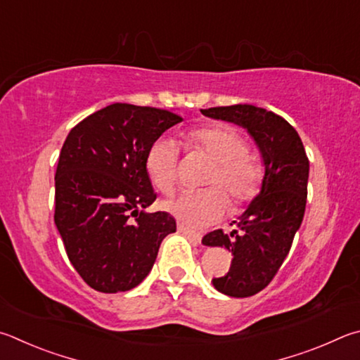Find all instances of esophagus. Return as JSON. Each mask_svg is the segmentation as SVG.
<instances>
[{"label":"esophagus","mask_w":360,"mask_h":360,"mask_svg":"<svg viewBox=\"0 0 360 360\" xmlns=\"http://www.w3.org/2000/svg\"><path fill=\"white\" fill-rule=\"evenodd\" d=\"M178 231L182 233V234H186L187 238L193 239L195 243H200V240H201V233L195 231V230H192V228H188V226H184L182 224H178Z\"/></svg>","instance_id":"obj_1"}]
</instances>
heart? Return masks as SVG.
Masks as SVG:
<instances>
[{
  "label": "heart",
  "instance_id": "obj_1",
  "mask_svg": "<svg viewBox=\"0 0 360 360\" xmlns=\"http://www.w3.org/2000/svg\"><path fill=\"white\" fill-rule=\"evenodd\" d=\"M187 151L201 153L212 160L198 192H186L167 201L163 207L182 224L207 226L226 212L230 200L243 207L258 197L264 181V168L248 151L240 130L226 124H205L184 134ZM145 167L154 187L172 195L179 179V149L173 140L158 139L148 148Z\"/></svg>",
  "mask_w": 360,
  "mask_h": 360
}]
</instances>
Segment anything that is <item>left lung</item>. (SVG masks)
<instances>
[{"mask_svg":"<svg viewBox=\"0 0 360 360\" xmlns=\"http://www.w3.org/2000/svg\"><path fill=\"white\" fill-rule=\"evenodd\" d=\"M201 113L245 127L264 159L263 188L233 221L236 228L231 233L214 230L202 238L205 245L225 247L233 255L230 271L212 278L215 290L231 297H248L272 282L302 224L309 158L296 129L264 108L238 103Z\"/></svg>","mask_w":360,"mask_h":360,"instance_id":"left-lung-1","label":"left lung"}]
</instances>
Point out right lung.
Segmentation results:
<instances>
[{
  "label": "right lung",
  "mask_w": 360,
  "mask_h": 360,
  "mask_svg": "<svg viewBox=\"0 0 360 360\" xmlns=\"http://www.w3.org/2000/svg\"><path fill=\"white\" fill-rule=\"evenodd\" d=\"M179 115L112 103L70 130L55 174V224L72 266L101 292L143 282L163 238L176 231L168 212H143L158 195L148 178V148Z\"/></svg>",
  "instance_id": "right-lung-1"
}]
</instances>
